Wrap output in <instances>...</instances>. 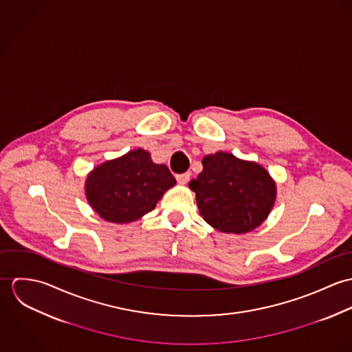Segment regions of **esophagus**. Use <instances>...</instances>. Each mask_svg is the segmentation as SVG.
I'll use <instances>...</instances> for the list:
<instances>
[{
	"mask_svg": "<svg viewBox=\"0 0 352 352\" xmlns=\"http://www.w3.org/2000/svg\"><path fill=\"white\" fill-rule=\"evenodd\" d=\"M190 176L191 173L190 172H186V173H180V175H176V180L179 184H187L188 180H190Z\"/></svg>",
	"mask_w": 352,
	"mask_h": 352,
	"instance_id": "obj_1",
	"label": "esophagus"
}]
</instances>
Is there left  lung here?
Returning <instances> with one entry per match:
<instances>
[{
	"mask_svg": "<svg viewBox=\"0 0 352 352\" xmlns=\"http://www.w3.org/2000/svg\"><path fill=\"white\" fill-rule=\"evenodd\" d=\"M190 182L203 219L223 233L241 234L260 226L276 198V184L258 164L218 151L203 158Z\"/></svg>",
	"mask_w": 352,
	"mask_h": 352,
	"instance_id": "1",
	"label": "left lung"
}]
</instances>
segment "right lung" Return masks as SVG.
<instances>
[{
  "label": "right lung",
  "instance_id": "right-lung-1",
  "mask_svg": "<svg viewBox=\"0 0 352 352\" xmlns=\"http://www.w3.org/2000/svg\"><path fill=\"white\" fill-rule=\"evenodd\" d=\"M176 184L164 164H154L144 149L129 151L96 166L87 177L85 195L102 219L129 223L154 210Z\"/></svg>",
  "mask_w": 352,
  "mask_h": 352
}]
</instances>
